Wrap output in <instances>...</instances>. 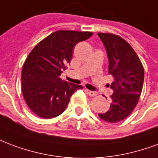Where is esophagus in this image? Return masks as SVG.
Instances as JSON below:
<instances>
[{
  "label": "esophagus",
  "instance_id": "1",
  "mask_svg": "<svg viewBox=\"0 0 158 158\" xmlns=\"http://www.w3.org/2000/svg\"><path fill=\"white\" fill-rule=\"evenodd\" d=\"M88 94H89V96L94 97V96H96L97 94H98V93H97V92H95V91L88 90Z\"/></svg>",
  "mask_w": 158,
  "mask_h": 158
}]
</instances>
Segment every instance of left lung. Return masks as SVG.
I'll list each match as a JSON object with an SVG mask.
<instances>
[{"mask_svg": "<svg viewBox=\"0 0 158 158\" xmlns=\"http://www.w3.org/2000/svg\"><path fill=\"white\" fill-rule=\"evenodd\" d=\"M109 58V74L114 79L110 85L113 94L108 111L99 117L109 123H116L128 117L141 95L144 69L131 46L118 35L99 32ZM107 99V98H106Z\"/></svg>", "mask_w": 158, "mask_h": 158, "instance_id": "8db88e82", "label": "left lung"}]
</instances>
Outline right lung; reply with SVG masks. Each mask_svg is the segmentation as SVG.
Returning <instances> with one entry per match:
<instances>
[{
    "label": "right lung",
    "instance_id": "obj_1",
    "mask_svg": "<svg viewBox=\"0 0 158 158\" xmlns=\"http://www.w3.org/2000/svg\"><path fill=\"white\" fill-rule=\"evenodd\" d=\"M93 35L91 31L59 30L35 46L22 70V92L31 111L43 119H51L66 110L71 95L81 85L60 78L69 64L73 48Z\"/></svg>",
    "mask_w": 158,
    "mask_h": 158
}]
</instances>
